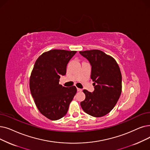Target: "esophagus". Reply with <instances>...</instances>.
<instances>
[{"label":"esophagus","mask_w":150,"mask_h":150,"mask_svg":"<svg viewBox=\"0 0 150 150\" xmlns=\"http://www.w3.org/2000/svg\"><path fill=\"white\" fill-rule=\"evenodd\" d=\"M82 91V89H80V88H77V91H79V92H80V91Z\"/></svg>","instance_id":"1"}]
</instances>
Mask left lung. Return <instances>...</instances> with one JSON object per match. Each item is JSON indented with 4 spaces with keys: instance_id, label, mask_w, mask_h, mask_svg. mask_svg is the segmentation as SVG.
Returning <instances> with one entry per match:
<instances>
[{
    "instance_id": "left-lung-1",
    "label": "left lung",
    "mask_w": 150,
    "mask_h": 150,
    "mask_svg": "<svg viewBox=\"0 0 150 150\" xmlns=\"http://www.w3.org/2000/svg\"><path fill=\"white\" fill-rule=\"evenodd\" d=\"M91 66V79L94 91L84 89L85 99L80 105L83 111L94 117L108 114L118 102L122 90L120 69L114 58L98 50L80 51Z\"/></svg>"
}]
</instances>
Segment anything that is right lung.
Instances as JSON below:
<instances>
[{
  "instance_id": "add662e5",
  "label": "right lung",
  "mask_w": 150,
  "mask_h": 150,
  "mask_svg": "<svg viewBox=\"0 0 150 150\" xmlns=\"http://www.w3.org/2000/svg\"><path fill=\"white\" fill-rule=\"evenodd\" d=\"M76 51L51 50L43 53L35 61L30 78V90L40 112L51 120L66 115L76 93L75 86L59 84L61 75L66 74L67 64Z\"/></svg>"
}]
</instances>
